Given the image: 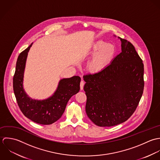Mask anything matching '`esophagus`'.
Returning a JSON list of instances; mask_svg holds the SVG:
<instances>
[{
    "label": "esophagus",
    "mask_w": 160,
    "mask_h": 160,
    "mask_svg": "<svg viewBox=\"0 0 160 160\" xmlns=\"http://www.w3.org/2000/svg\"><path fill=\"white\" fill-rule=\"evenodd\" d=\"M84 84H85V82L83 80H82L80 82V90H82L83 89V86H84Z\"/></svg>",
    "instance_id": "34e87169"
}]
</instances>
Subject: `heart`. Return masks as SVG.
<instances>
[{
  "instance_id": "1",
  "label": "heart",
  "mask_w": 160,
  "mask_h": 160,
  "mask_svg": "<svg viewBox=\"0 0 160 160\" xmlns=\"http://www.w3.org/2000/svg\"><path fill=\"white\" fill-rule=\"evenodd\" d=\"M95 53L88 64V69L92 73H99L109 64L116 53L115 46L102 41H98L93 46Z\"/></svg>"
}]
</instances>
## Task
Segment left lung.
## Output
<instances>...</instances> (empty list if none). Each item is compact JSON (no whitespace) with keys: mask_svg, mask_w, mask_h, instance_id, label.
<instances>
[{"mask_svg":"<svg viewBox=\"0 0 160 160\" xmlns=\"http://www.w3.org/2000/svg\"><path fill=\"white\" fill-rule=\"evenodd\" d=\"M122 52L102 71L83 76L85 110L96 126L120 124L133 114L144 88V65L134 46L121 38Z\"/></svg>","mask_w":160,"mask_h":160,"instance_id":"left-lung-1","label":"left lung"}]
</instances>
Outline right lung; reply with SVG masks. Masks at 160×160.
<instances>
[{"instance_id":"1","label":"right lung","mask_w":160,"mask_h":160,"mask_svg":"<svg viewBox=\"0 0 160 160\" xmlns=\"http://www.w3.org/2000/svg\"><path fill=\"white\" fill-rule=\"evenodd\" d=\"M32 44L18 57L13 78L14 94L25 116L36 123L49 125L61 118L70 98L79 92L81 78L78 76H73L61 80L56 92L46 99L38 101L28 97L23 88V80L28 52Z\"/></svg>"}]
</instances>
